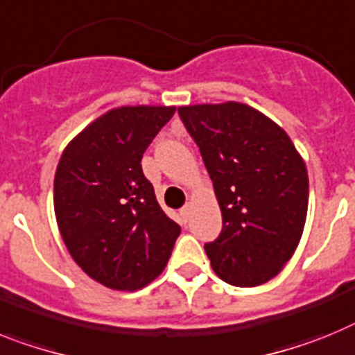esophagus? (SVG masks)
I'll list each match as a JSON object with an SVG mask.
<instances>
[{
    "instance_id": "esophagus-1",
    "label": "esophagus",
    "mask_w": 355,
    "mask_h": 355,
    "mask_svg": "<svg viewBox=\"0 0 355 355\" xmlns=\"http://www.w3.org/2000/svg\"><path fill=\"white\" fill-rule=\"evenodd\" d=\"M180 214H182V218H184V220H189L191 218V205H186V207H182V211H180Z\"/></svg>"
}]
</instances>
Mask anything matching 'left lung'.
Here are the masks:
<instances>
[{
    "label": "left lung",
    "instance_id": "1",
    "mask_svg": "<svg viewBox=\"0 0 355 355\" xmlns=\"http://www.w3.org/2000/svg\"><path fill=\"white\" fill-rule=\"evenodd\" d=\"M198 144L220 203L223 229L205 245L211 266L232 286L279 275L307 218L306 162L275 121L239 101L178 107Z\"/></svg>",
    "mask_w": 355,
    "mask_h": 355
}]
</instances>
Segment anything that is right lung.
<instances>
[{"label": "right lung", "instance_id": "add662e5", "mask_svg": "<svg viewBox=\"0 0 355 355\" xmlns=\"http://www.w3.org/2000/svg\"><path fill=\"white\" fill-rule=\"evenodd\" d=\"M175 107L137 105L101 114L58 160L53 205L64 245L105 288L135 291L162 273L180 225L160 209L141 159Z\"/></svg>", "mask_w": 355, "mask_h": 355}]
</instances>
